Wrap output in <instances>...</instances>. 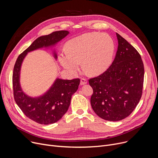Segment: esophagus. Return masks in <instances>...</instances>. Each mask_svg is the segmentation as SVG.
Instances as JSON below:
<instances>
[{
	"label": "esophagus",
	"instance_id": "1",
	"mask_svg": "<svg viewBox=\"0 0 158 158\" xmlns=\"http://www.w3.org/2000/svg\"><path fill=\"white\" fill-rule=\"evenodd\" d=\"M87 82H88V81H87V80H86V79L82 78V79H81V81H80V85H84L87 84Z\"/></svg>",
	"mask_w": 158,
	"mask_h": 158
}]
</instances>
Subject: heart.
I'll list each match as a JSON object with an SVG mask.
<instances>
[{"label":"heart","instance_id":"heart-1","mask_svg":"<svg viewBox=\"0 0 158 158\" xmlns=\"http://www.w3.org/2000/svg\"><path fill=\"white\" fill-rule=\"evenodd\" d=\"M66 49L60 52L58 57L66 71L76 75L82 62L84 70L95 76L110 67L114 54L115 44L109 35L93 32L69 40Z\"/></svg>","mask_w":158,"mask_h":158}]
</instances>
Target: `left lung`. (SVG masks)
<instances>
[{
	"instance_id": "1",
	"label": "left lung",
	"mask_w": 158,
	"mask_h": 158,
	"mask_svg": "<svg viewBox=\"0 0 158 158\" xmlns=\"http://www.w3.org/2000/svg\"><path fill=\"white\" fill-rule=\"evenodd\" d=\"M118 48L114 60L103 73L89 79L94 93L90 99L101 118L119 121L134 111L142 95L144 66L136 48L117 33Z\"/></svg>"
}]
</instances>
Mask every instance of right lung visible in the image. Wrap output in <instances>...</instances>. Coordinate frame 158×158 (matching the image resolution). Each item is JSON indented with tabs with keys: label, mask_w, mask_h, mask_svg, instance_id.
Returning a JSON list of instances; mask_svg holds the SVG:
<instances>
[{
	"label": "right lung",
	"mask_w": 158,
	"mask_h": 158,
	"mask_svg": "<svg viewBox=\"0 0 158 158\" xmlns=\"http://www.w3.org/2000/svg\"><path fill=\"white\" fill-rule=\"evenodd\" d=\"M69 34L68 31H59L38 38L19 55L14 66L13 87L15 101L27 117L40 124L54 123L62 118L69 109L72 95L78 89L80 79L64 80L57 78L44 95L31 97L25 94L20 86L22 63L28 52L41 48L53 47ZM54 57L57 59L56 52H54Z\"/></svg>",
	"instance_id": "obj_1"
}]
</instances>
